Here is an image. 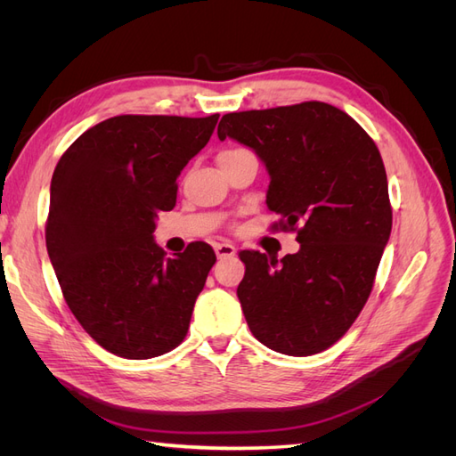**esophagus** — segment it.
<instances>
[{
  "label": "esophagus",
  "mask_w": 456,
  "mask_h": 456,
  "mask_svg": "<svg viewBox=\"0 0 456 456\" xmlns=\"http://www.w3.org/2000/svg\"><path fill=\"white\" fill-rule=\"evenodd\" d=\"M215 253L218 258H226L236 255V247L232 243H215Z\"/></svg>",
  "instance_id": "esophagus-1"
}]
</instances>
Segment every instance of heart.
Returning <instances> with one entry per match:
<instances>
[{
    "mask_svg": "<svg viewBox=\"0 0 456 456\" xmlns=\"http://www.w3.org/2000/svg\"><path fill=\"white\" fill-rule=\"evenodd\" d=\"M245 148H228V150H223L218 154V159H228V158H236L240 154H245Z\"/></svg>",
    "mask_w": 456,
    "mask_h": 456,
    "instance_id": "heart-1",
    "label": "heart"
}]
</instances>
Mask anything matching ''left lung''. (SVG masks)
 Masks as SVG:
<instances>
[{"mask_svg": "<svg viewBox=\"0 0 456 456\" xmlns=\"http://www.w3.org/2000/svg\"><path fill=\"white\" fill-rule=\"evenodd\" d=\"M218 139L265 161L273 230L297 232L295 255L241 251L238 287L251 333L270 350L312 355L346 333L363 310L392 232L377 144L342 110L300 102L223 116Z\"/></svg>", "mask_w": 456, "mask_h": 456, "instance_id": "left-lung-1", "label": "left lung"}]
</instances>
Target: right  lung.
I'll list each match as a JSON object with an SVG mask.
<instances>
[{
	"mask_svg": "<svg viewBox=\"0 0 456 456\" xmlns=\"http://www.w3.org/2000/svg\"><path fill=\"white\" fill-rule=\"evenodd\" d=\"M218 114L116 116L77 136L51 181L45 243L68 308L89 337L126 360L167 354L188 333L215 265L203 241L169 258L156 216L209 142Z\"/></svg>",
	"mask_w": 456,
	"mask_h": 456,
	"instance_id": "obj_1",
	"label": "right lung"
}]
</instances>
